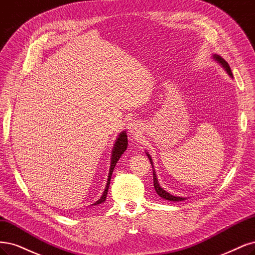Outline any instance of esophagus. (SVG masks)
I'll return each instance as SVG.
<instances>
[{
  "instance_id": "esophagus-1",
  "label": "esophagus",
  "mask_w": 255,
  "mask_h": 255,
  "mask_svg": "<svg viewBox=\"0 0 255 255\" xmlns=\"http://www.w3.org/2000/svg\"><path fill=\"white\" fill-rule=\"evenodd\" d=\"M128 131L130 135H134L135 137H138L139 135H141V125L136 124V122H131V124L128 125Z\"/></svg>"
}]
</instances>
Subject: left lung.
I'll use <instances>...</instances> for the list:
<instances>
[{
	"mask_svg": "<svg viewBox=\"0 0 255 255\" xmlns=\"http://www.w3.org/2000/svg\"><path fill=\"white\" fill-rule=\"evenodd\" d=\"M213 59L215 61H217V63L221 64L224 68L225 71L228 73V75H229L231 78H233V75H232V72H231V68L229 66V64H228L226 61L218 55H213ZM146 156L148 157V159H150L151 161V164H152V168H153V180H154V188H155V191L158 195H159L161 198H164L166 200H171V201H181V200H184L186 198L183 197H178V196H174L172 194H170V193H168L166 191H164L160 186H159V182H158V179H157V176H156V172L154 170V165H153V161H152V158L150 156V154L146 153Z\"/></svg>",
	"mask_w": 255,
	"mask_h": 255,
	"instance_id": "obj_1",
	"label": "left lung"
}]
</instances>
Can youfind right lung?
Masks as SVG:
<instances>
[{
  "label": "right lung",
  "instance_id": "1",
  "mask_svg": "<svg viewBox=\"0 0 255 255\" xmlns=\"http://www.w3.org/2000/svg\"><path fill=\"white\" fill-rule=\"evenodd\" d=\"M128 147V136L127 133L124 130L121 131L119 134L115 144H114V148H113V153H112V158H111V168H110V172H109V177H108V183L107 187H105V190L103 192L102 196L100 197V199H98L96 201L95 204H93L92 206H97L100 205L102 203H104L105 199H107V195H108V191H109V187H110V182H111V177L114 169H115V165L117 163V161L119 160V158L121 157V155L125 153V151L127 150Z\"/></svg>",
  "mask_w": 255,
  "mask_h": 255
}]
</instances>
